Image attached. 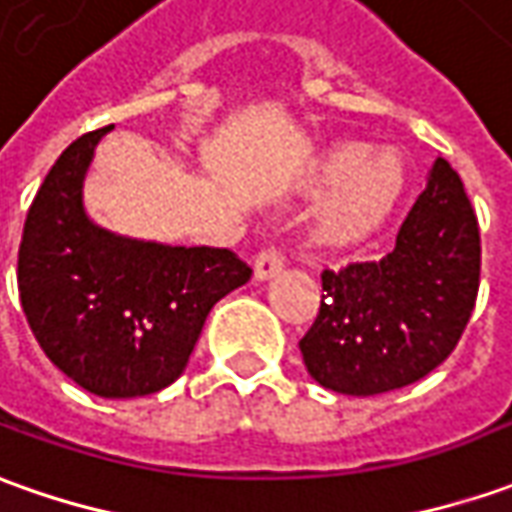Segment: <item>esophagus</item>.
Here are the masks:
<instances>
[{"mask_svg":"<svg viewBox=\"0 0 512 512\" xmlns=\"http://www.w3.org/2000/svg\"><path fill=\"white\" fill-rule=\"evenodd\" d=\"M283 271V252L280 249H274V246H269V249H263L260 255H257L255 260V280H271V277H277Z\"/></svg>","mask_w":512,"mask_h":512,"instance_id":"obj_1","label":"esophagus"}]
</instances>
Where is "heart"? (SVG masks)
I'll return each instance as SVG.
<instances>
[{
    "mask_svg": "<svg viewBox=\"0 0 512 512\" xmlns=\"http://www.w3.org/2000/svg\"><path fill=\"white\" fill-rule=\"evenodd\" d=\"M305 193L325 198L316 235L325 246L353 249L387 227L406 193V168L395 154H373L361 142H336L305 173Z\"/></svg>",
    "mask_w": 512,
    "mask_h": 512,
    "instance_id": "b5f03b06",
    "label": "heart"
}]
</instances>
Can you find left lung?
Instances as JSON below:
<instances>
[{"label":"left lung","mask_w":512,"mask_h":512,"mask_svg":"<svg viewBox=\"0 0 512 512\" xmlns=\"http://www.w3.org/2000/svg\"><path fill=\"white\" fill-rule=\"evenodd\" d=\"M479 260L474 207L440 156L387 257L322 271L319 316L300 342L311 378L367 398L429 375L471 319Z\"/></svg>","instance_id":"8db88e82"}]
</instances>
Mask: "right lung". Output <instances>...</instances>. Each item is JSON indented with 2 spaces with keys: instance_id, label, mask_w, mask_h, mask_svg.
Listing matches in <instances>:
<instances>
[{
  "instance_id": "1",
  "label": "right lung",
  "mask_w": 512,
  "mask_h": 512,
  "mask_svg": "<svg viewBox=\"0 0 512 512\" xmlns=\"http://www.w3.org/2000/svg\"><path fill=\"white\" fill-rule=\"evenodd\" d=\"M111 128L78 137L24 221L19 297L52 364L100 398H139L184 373L212 305L252 277L229 249L170 246L100 227L86 170Z\"/></svg>"
}]
</instances>
